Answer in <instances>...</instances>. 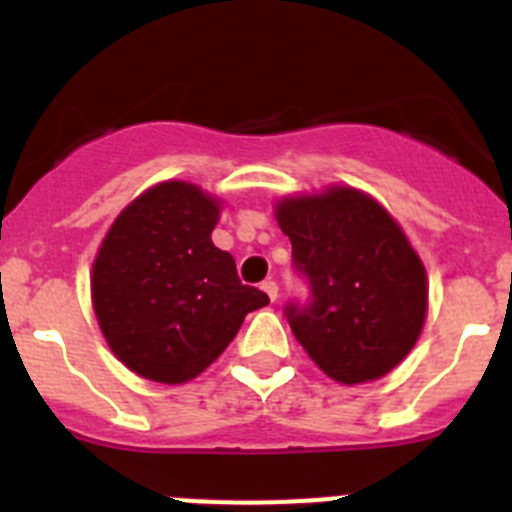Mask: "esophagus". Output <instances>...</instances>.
<instances>
[{"mask_svg":"<svg viewBox=\"0 0 512 512\" xmlns=\"http://www.w3.org/2000/svg\"><path fill=\"white\" fill-rule=\"evenodd\" d=\"M261 289H264L266 295H269L271 302H274V300H277V297H279V284L274 282V279H266V282L261 284Z\"/></svg>","mask_w":512,"mask_h":512,"instance_id":"34e87169","label":"esophagus"}]
</instances>
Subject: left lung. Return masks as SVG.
Listing matches in <instances>:
<instances>
[{
    "label": "left lung",
    "instance_id": "8db88e82",
    "mask_svg": "<svg viewBox=\"0 0 512 512\" xmlns=\"http://www.w3.org/2000/svg\"><path fill=\"white\" fill-rule=\"evenodd\" d=\"M307 300L284 305L310 359L343 384L379 379L415 346L428 307L425 269L382 205L348 187L277 205Z\"/></svg>",
    "mask_w": 512,
    "mask_h": 512
}]
</instances>
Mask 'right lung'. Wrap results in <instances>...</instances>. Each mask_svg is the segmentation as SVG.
I'll use <instances>...</instances> for the list:
<instances>
[{
  "mask_svg": "<svg viewBox=\"0 0 512 512\" xmlns=\"http://www.w3.org/2000/svg\"><path fill=\"white\" fill-rule=\"evenodd\" d=\"M217 202L187 182L148 189L120 212L92 271L99 328L140 377L182 384L202 374L269 297L238 279L212 243Z\"/></svg>",
  "mask_w": 512,
  "mask_h": 512,
  "instance_id": "right-lung-1",
  "label": "right lung"
}]
</instances>
